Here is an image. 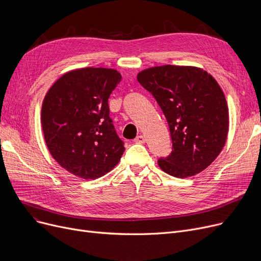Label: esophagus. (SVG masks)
I'll use <instances>...</instances> for the list:
<instances>
[{"label": "esophagus", "instance_id": "obj_1", "mask_svg": "<svg viewBox=\"0 0 261 261\" xmlns=\"http://www.w3.org/2000/svg\"><path fill=\"white\" fill-rule=\"evenodd\" d=\"M134 142L139 143V144H144V143H146V139H145L144 135H139V136H136Z\"/></svg>", "mask_w": 261, "mask_h": 261}]
</instances>
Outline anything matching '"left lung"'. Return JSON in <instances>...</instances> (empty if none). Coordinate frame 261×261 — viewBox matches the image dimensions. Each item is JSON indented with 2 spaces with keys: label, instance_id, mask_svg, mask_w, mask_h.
<instances>
[{
  "label": "left lung",
  "instance_id": "8db88e82",
  "mask_svg": "<svg viewBox=\"0 0 261 261\" xmlns=\"http://www.w3.org/2000/svg\"><path fill=\"white\" fill-rule=\"evenodd\" d=\"M138 81L153 95L165 115L172 151L160 159V168L180 177L207 168L221 152L228 132V108L215 78L196 66L146 68Z\"/></svg>",
  "mask_w": 261,
  "mask_h": 261
}]
</instances>
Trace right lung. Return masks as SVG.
<instances>
[{"label": "right lung", "instance_id": "add662e5", "mask_svg": "<svg viewBox=\"0 0 261 261\" xmlns=\"http://www.w3.org/2000/svg\"><path fill=\"white\" fill-rule=\"evenodd\" d=\"M120 80L113 68H78L61 76L44 97L41 126L46 146L61 167L81 179L111 171L125 151L108 105Z\"/></svg>", "mask_w": 261, "mask_h": 261}]
</instances>
